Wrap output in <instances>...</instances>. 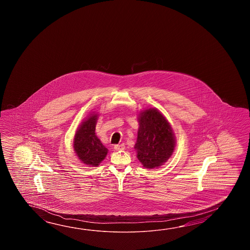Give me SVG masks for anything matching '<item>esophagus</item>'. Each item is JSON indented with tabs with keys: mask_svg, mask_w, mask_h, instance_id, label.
<instances>
[{
	"mask_svg": "<svg viewBox=\"0 0 250 250\" xmlns=\"http://www.w3.org/2000/svg\"><path fill=\"white\" fill-rule=\"evenodd\" d=\"M124 149H125V146H124L123 144L115 145V146H114V150H115V151H123Z\"/></svg>",
	"mask_w": 250,
	"mask_h": 250,
	"instance_id": "1",
	"label": "esophagus"
}]
</instances>
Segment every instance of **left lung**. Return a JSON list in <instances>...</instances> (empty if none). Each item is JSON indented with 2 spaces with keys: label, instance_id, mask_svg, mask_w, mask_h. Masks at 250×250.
Listing matches in <instances>:
<instances>
[{
  "label": "left lung",
  "instance_id": "8db88e82",
  "mask_svg": "<svg viewBox=\"0 0 250 250\" xmlns=\"http://www.w3.org/2000/svg\"><path fill=\"white\" fill-rule=\"evenodd\" d=\"M138 121V138L134 148L138 161L146 169L158 168L173 154L175 134L168 120L156 108L140 111Z\"/></svg>",
  "mask_w": 250,
  "mask_h": 250
}]
</instances>
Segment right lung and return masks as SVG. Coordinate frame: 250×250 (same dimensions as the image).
<instances>
[{
	"instance_id": "right-lung-1",
	"label": "right lung",
	"mask_w": 250,
	"mask_h": 250,
	"mask_svg": "<svg viewBox=\"0 0 250 250\" xmlns=\"http://www.w3.org/2000/svg\"><path fill=\"white\" fill-rule=\"evenodd\" d=\"M99 114L91 112L77 128L73 139L75 154L84 165L97 167L106 157L108 149L102 144L96 134Z\"/></svg>"
}]
</instances>
